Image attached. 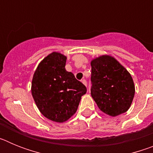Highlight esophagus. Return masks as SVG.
<instances>
[{
	"label": "esophagus",
	"mask_w": 153,
	"mask_h": 153,
	"mask_svg": "<svg viewBox=\"0 0 153 153\" xmlns=\"http://www.w3.org/2000/svg\"><path fill=\"white\" fill-rule=\"evenodd\" d=\"M81 82H82V83H83V84H84L85 86H86V85H87V84H86V79H82V80H81Z\"/></svg>",
	"instance_id": "esophagus-1"
}]
</instances>
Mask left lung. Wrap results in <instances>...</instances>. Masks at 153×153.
Here are the masks:
<instances>
[{
    "mask_svg": "<svg viewBox=\"0 0 153 153\" xmlns=\"http://www.w3.org/2000/svg\"><path fill=\"white\" fill-rule=\"evenodd\" d=\"M91 65V96L99 109L117 117L129 109L135 95L131 74L110 55L93 58Z\"/></svg>",
    "mask_w": 153,
    "mask_h": 153,
    "instance_id": "obj_1",
    "label": "left lung"
}]
</instances>
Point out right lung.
I'll return each instance as SVG.
<instances>
[{
	"instance_id": "1",
	"label": "right lung",
	"mask_w": 153,
	"mask_h": 153,
	"mask_svg": "<svg viewBox=\"0 0 153 153\" xmlns=\"http://www.w3.org/2000/svg\"><path fill=\"white\" fill-rule=\"evenodd\" d=\"M67 56L52 52L44 57L35 70L31 93L36 106L46 118L64 123L77 110L86 86L65 69Z\"/></svg>"
}]
</instances>
